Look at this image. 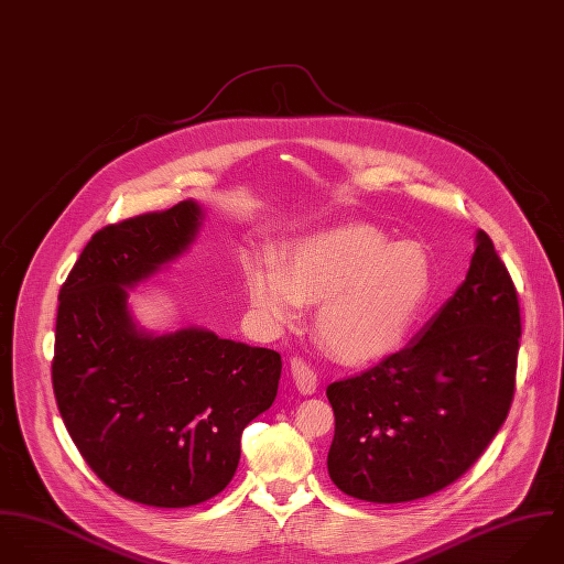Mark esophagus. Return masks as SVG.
I'll return each mask as SVG.
<instances>
[{
    "label": "esophagus",
    "instance_id": "1",
    "mask_svg": "<svg viewBox=\"0 0 564 564\" xmlns=\"http://www.w3.org/2000/svg\"><path fill=\"white\" fill-rule=\"evenodd\" d=\"M290 372H292V379H294L299 392H303V394L316 392V372H314L312 364H307L303 357H294L290 361Z\"/></svg>",
    "mask_w": 564,
    "mask_h": 564
}]
</instances>
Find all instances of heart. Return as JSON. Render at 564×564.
<instances>
[{"instance_id": "1", "label": "heart", "mask_w": 564, "mask_h": 564, "mask_svg": "<svg viewBox=\"0 0 564 564\" xmlns=\"http://www.w3.org/2000/svg\"><path fill=\"white\" fill-rule=\"evenodd\" d=\"M434 288L430 252L375 226L348 225L301 239L288 265L254 263L246 294L261 321L292 327L303 303H323L316 336L350 364L397 350L421 321Z\"/></svg>"}]
</instances>
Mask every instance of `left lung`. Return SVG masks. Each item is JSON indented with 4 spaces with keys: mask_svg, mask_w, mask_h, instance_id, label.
Wrapping results in <instances>:
<instances>
[{
    "mask_svg": "<svg viewBox=\"0 0 564 564\" xmlns=\"http://www.w3.org/2000/svg\"><path fill=\"white\" fill-rule=\"evenodd\" d=\"M519 338L517 288L477 230L468 274L441 312L405 348L327 388L334 484L361 501L403 503L462 477L510 412Z\"/></svg>",
    "mask_w": 564,
    "mask_h": 564,
    "instance_id": "obj_1",
    "label": "left lung"
}]
</instances>
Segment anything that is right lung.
I'll return each instance as SVG.
<instances>
[{"label": "right lung", "mask_w": 564, "mask_h": 564, "mask_svg": "<svg viewBox=\"0 0 564 564\" xmlns=\"http://www.w3.org/2000/svg\"><path fill=\"white\" fill-rule=\"evenodd\" d=\"M203 212L183 200L100 228L58 294L52 386L89 468L119 497L187 508L223 492L243 427L279 388L281 355L205 329L137 332L128 290L178 257Z\"/></svg>", "instance_id": "add662e5"}]
</instances>
